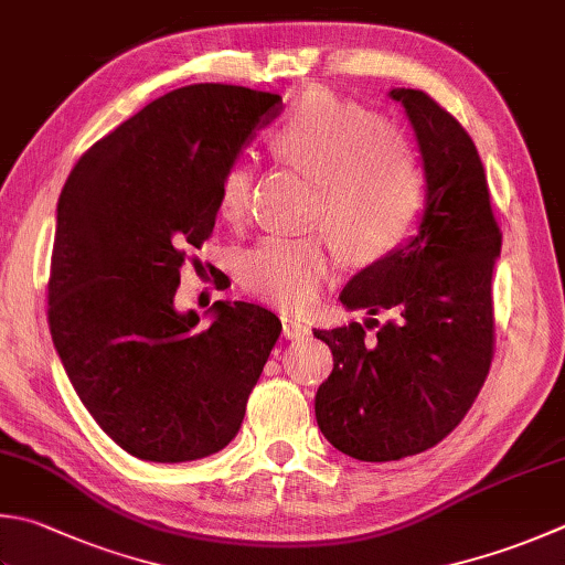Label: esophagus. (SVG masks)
<instances>
[{"mask_svg": "<svg viewBox=\"0 0 565 565\" xmlns=\"http://www.w3.org/2000/svg\"><path fill=\"white\" fill-rule=\"evenodd\" d=\"M282 334L285 339H302L310 334V327H307L302 319H297L292 315H282Z\"/></svg>", "mask_w": 565, "mask_h": 565, "instance_id": "1", "label": "esophagus"}]
</instances>
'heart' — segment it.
<instances>
[{
    "instance_id": "b5f03b06",
    "label": "heart",
    "mask_w": 565,
    "mask_h": 565,
    "mask_svg": "<svg viewBox=\"0 0 565 565\" xmlns=\"http://www.w3.org/2000/svg\"><path fill=\"white\" fill-rule=\"evenodd\" d=\"M280 164L315 184L310 223L322 226L351 263H376L396 253L418 228L425 174L406 132L374 110L329 90H307L270 137ZM253 172L226 167L218 182V214L228 223L248 211ZM324 233L265 236L243 255L241 282L265 302L305 307L322 290L334 265Z\"/></svg>"
}]
</instances>
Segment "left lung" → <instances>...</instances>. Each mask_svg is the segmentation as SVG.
Segmentation results:
<instances>
[{"mask_svg":"<svg viewBox=\"0 0 565 565\" xmlns=\"http://www.w3.org/2000/svg\"><path fill=\"white\" fill-rule=\"evenodd\" d=\"M420 147V226L339 295L349 310L396 319L369 334L349 322L315 329L334 369L315 396L324 438L361 462L425 452L460 425L494 356L492 270L502 233L472 137L428 93L393 88Z\"/></svg>","mask_w":565,"mask_h":565,"instance_id":"1","label":"left lung"}]
</instances>
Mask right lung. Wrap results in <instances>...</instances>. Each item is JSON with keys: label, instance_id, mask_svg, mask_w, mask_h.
<instances>
[{"label": "right lung", "instance_id": "obj_1", "mask_svg": "<svg viewBox=\"0 0 565 565\" xmlns=\"http://www.w3.org/2000/svg\"><path fill=\"white\" fill-rule=\"evenodd\" d=\"M278 93L184 85L85 152L58 199L49 327L61 364L103 433L147 462L201 460L236 438L282 332L253 302L177 312L179 270L204 246L218 182Z\"/></svg>", "mask_w": 565, "mask_h": 565}]
</instances>
